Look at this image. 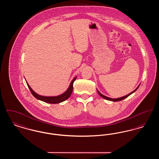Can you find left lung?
Segmentation results:
<instances>
[{"instance_id": "1", "label": "left lung", "mask_w": 159, "mask_h": 159, "mask_svg": "<svg viewBox=\"0 0 159 159\" xmlns=\"http://www.w3.org/2000/svg\"><path fill=\"white\" fill-rule=\"evenodd\" d=\"M140 85V84H139ZM139 85L136 88V89H135L134 91H132V92H130V93H129L127 95H126V96H124V97H120V98H108V97H106L105 95H102V94H101L99 92L98 90L97 89V92H98V93L99 95L102 97V98H103L105 99H107V100H108V101H114V102H116V101H121V100H123V99H124L128 97H129L130 95H131L132 93H133L134 92H135V91L138 89V88H139Z\"/></svg>"}]
</instances>
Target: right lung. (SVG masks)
<instances>
[{
  "label": "right lung",
  "mask_w": 159,
  "mask_h": 159,
  "mask_svg": "<svg viewBox=\"0 0 159 159\" xmlns=\"http://www.w3.org/2000/svg\"><path fill=\"white\" fill-rule=\"evenodd\" d=\"M76 77H75L72 81L71 82L70 84L68 87V89L64 93H63L62 94H61L60 95L58 96H56V97H44V96H42V95H39L38 93H36L35 92L33 91V89L31 88L30 86H29V84H28L27 82V84L29 88V89L30 90L31 93L33 94V95L36 98L38 99L40 101H44L47 103H49V104H58V103H60L61 102H63L64 101H66V99L70 97V95H71V93L73 90V83L76 80Z\"/></svg>",
  "instance_id": "obj_1"
}]
</instances>
